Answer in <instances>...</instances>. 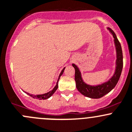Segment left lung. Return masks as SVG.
<instances>
[{
  "instance_id": "1",
  "label": "left lung",
  "mask_w": 132,
  "mask_h": 132,
  "mask_svg": "<svg viewBox=\"0 0 132 132\" xmlns=\"http://www.w3.org/2000/svg\"><path fill=\"white\" fill-rule=\"evenodd\" d=\"M108 29L109 30L114 39V43L117 53V60L116 71H115L114 74L107 82H104L100 85H98V86H90V85H86L82 81L81 72L79 70L78 67L75 64H72V66L75 69L76 88L81 94L87 97L92 98H100L111 92L118 83L121 74L122 69H123V53H122L121 44L114 31L109 28H108Z\"/></svg>"
}]
</instances>
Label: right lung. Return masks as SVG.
<instances>
[{"instance_id": "add662e5", "label": "right lung", "mask_w": 132, "mask_h": 132, "mask_svg": "<svg viewBox=\"0 0 132 132\" xmlns=\"http://www.w3.org/2000/svg\"><path fill=\"white\" fill-rule=\"evenodd\" d=\"M65 69V68H63V69L62 70V72H61L60 74L59 77H58V81H57V82H56V86H55V88H53V90L50 91V92H47V93H44V94H43V95H34L29 94V93H27V92H25V93H27V94L29 95L30 96H32V97L34 98L39 99V100H45V99H47V98H50V96L53 95V93H55V91H56V89H57V88H58V81H59L60 77V76H62V74H63V72H64Z\"/></svg>"}]
</instances>
